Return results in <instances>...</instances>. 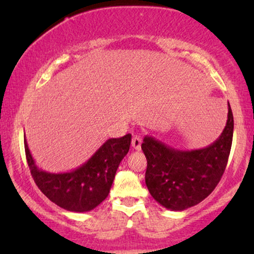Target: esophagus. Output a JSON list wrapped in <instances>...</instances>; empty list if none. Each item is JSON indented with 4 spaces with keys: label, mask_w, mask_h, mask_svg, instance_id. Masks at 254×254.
Listing matches in <instances>:
<instances>
[{
    "label": "esophagus",
    "mask_w": 254,
    "mask_h": 254,
    "mask_svg": "<svg viewBox=\"0 0 254 254\" xmlns=\"http://www.w3.org/2000/svg\"><path fill=\"white\" fill-rule=\"evenodd\" d=\"M141 143H142V140L140 135H134L133 138H131V147H133L135 150H140Z\"/></svg>",
    "instance_id": "34e87169"
}]
</instances>
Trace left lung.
I'll return each instance as SVG.
<instances>
[{
  "label": "left lung",
  "mask_w": 254,
  "mask_h": 254,
  "mask_svg": "<svg viewBox=\"0 0 254 254\" xmlns=\"http://www.w3.org/2000/svg\"><path fill=\"white\" fill-rule=\"evenodd\" d=\"M223 131L210 145L178 150L152 136L141 148L147 157L145 185L151 196L166 209L182 211L195 206L213 192L227 166L234 135V116L228 103Z\"/></svg>",
  "instance_id": "left-lung-1"
}]
</instances>
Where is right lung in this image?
Returning <instances> with one entry per match:
<instances>
[{
    "mask_svg": "<svg viewBox=\"0 0 254 254\" xmlns=\"http://www.w3.org/2000/svg\"><path fill=\"white\" fill-rule=\"evenodd\" d=\"M130 141V134L110 138L79 168L51 173L36 165L24 135L26 161L34 183L52 202L75 213L92 210L106 199L120 162L129 150Z\"/></svg>",
    "mask_w": 254,
    "mask_h": 254,
    "instance_id": "right-lung-1",
    "label": "right lung"
}]
</instances>
